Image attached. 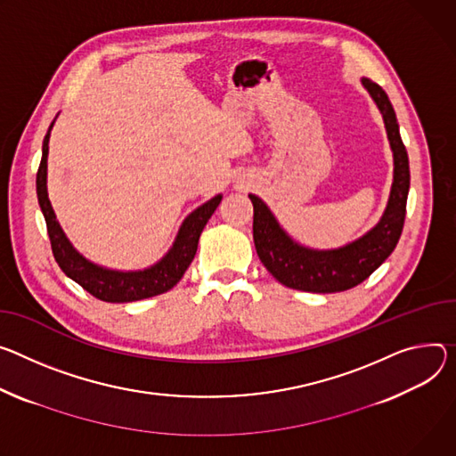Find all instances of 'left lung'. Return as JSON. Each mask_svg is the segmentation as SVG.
Wrapping results in <instances>:
<instances>
[{"instance_id": "1", "label": "left lung", "mask_w": 456, "mask_h": 456, "mask_svg": "<svg viewBox=\"0 0 456 456\" xmlns=\"http://www.w3.org/2000/svg\"><path fill=\"white\" fill-rule=\"evenodd\" d=\"M362 86L382 112L393 151L395 171L387 207L380 222L362 238L340 249L318 251L297 243L280 227L269 207L258 196L249 194L255 209L253 238L256 253L265 269L285 287L307 293L347 291L375 273L400 240L409 192V158L386 91L367 77H362Z\"/></svg>"}]
</instances>
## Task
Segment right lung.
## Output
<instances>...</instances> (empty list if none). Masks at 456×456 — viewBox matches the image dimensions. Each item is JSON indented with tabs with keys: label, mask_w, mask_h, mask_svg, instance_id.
<instances>
[{
	"label": "right lung",
	"mask_w": 456,
	"mask_h": 456,
	"mask_svg": "<svg viewBox=\"0 0 456 456\" xmlns=\"http://www.w3.org/2000/svg\"><path fill=\"white\" fill-rule=\"evenodd\" d=\"M51 127L44 140V152H41V163L36 175V192L37 201L41 207V213L47 222V232L51 238L53 255L61 267V271L72 278L76 283L86 289L94 298L110 302V304H123V302H136L143 298H151L161 293H167L173 289L191 265L196 249L198 240L203 231V227L209 222L216 207L222 201V194L211 198L200 205L196 211H192L182 224L178 236L169 249L158 264H154L149 269L143 271H112L100 267L93 262H89L86 256H81L69 238L65 236L63 229L60 227L54 209L51 205L49 194H47V156H49V138H51Z\"/></svg>",
	"instance_id": "add662e5"
}]
</instances>
